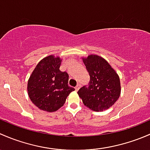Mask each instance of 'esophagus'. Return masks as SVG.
<instances>
[{
	"label": "esophagus",
	"instance_id": "34e87169",
	"mask_svg": "<svg viewBox=\"0 0 150 150\" xmlns=\"http://www.w3.org/2000/svg\"><path fill=\"white\" fill-rule=\"evenodd\" d=\"M80 86H81V85H80V84H77V85L76 86V87H75L76 90V91H77V90H79V89Z\"/></svg>",
	"mask_w": 150,
	"mask_h": 150
}]
</instances>
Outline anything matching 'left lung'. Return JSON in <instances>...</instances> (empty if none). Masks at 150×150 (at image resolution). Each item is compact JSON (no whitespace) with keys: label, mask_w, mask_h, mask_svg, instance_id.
<instances>
[{"label":"left lung","mask_w":150,"mask_h":150,"mask_svg":"<svg viewBox=\"0 0 150 150\" xmlns=\"http://www.w3.org/2000/svg\"><path fill=\"white\" fill-rule=\"evenodd\" d=\"M90 76L89 84L78 91L84 105L94 111L108 109L121 94L120 79L108 61L97 55L83 58Z\"/></svg>","instance_id":"1"}]
</instances>
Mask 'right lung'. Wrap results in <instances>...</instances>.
Listing matches in <instances>:
<instances>
[{
  "label": "right lung",
  "mask_w": 150,
  "mask_h": 150,
  "mask_svg": "<svg viewBox=\"0 0 150 150\" xmlns=\"http://www.w3.org/2000/svg\"><path fill=\"white\" fill-rule=\"evenodd\" d=\"M59 57L49 55L37 65L29 79L27 91L31 101L42 110L54 112L62 107L69 94V74L60 71Z\"/></svg>",
  "instance_id": "obj_1"
}]
</instances>
